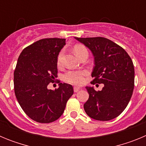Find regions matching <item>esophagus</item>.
<instances>
[{"label":"esophagus","instance_id":"34e87169","mask_svg":"<svg viewBox=\"0 0 146 146\" xmlns=\"http://www.w3.org/2000/svg\"><path fill=\"white\" fill-rule=\"evenodd\" d=\"M80 90V87H76V86H74V92H77V91H79Z\"/></svg>","mask_w":146,"mask_h":146}]
</instances>
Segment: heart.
<instances>
[{
  "label": "heart",
  "mask_w": 146,
  "mask_h": 146,
  "mask_svg": "<svg viewBox=\"0 0 146 146\" xmlns=\"http://www.w3.org/2000/svg\"><path fill=\"white\" fill-rule=\"evenodd\" d=\"M74 52L76 56L79 58L83 54H88V50L85 46L82 44H77L74 47ZM63 57V51H60L58 55V65H60ZM86 72L84 71H69L64 76V80L66 82L74 85H80L84 81V76Z\"/></svg>",
  "instance_id": "obj_1"
}]
</instances>
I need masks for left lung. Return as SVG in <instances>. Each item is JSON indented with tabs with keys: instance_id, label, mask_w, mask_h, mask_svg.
<instances>
[{
	"instance_id": "1",
	"label": "left lung",
	"mask_w": 146,
	"mask_h": 146,
	"mask_svg": "<svg viewBox=\"0 0 146 146\" xmlns=\"http://www.w3.org/2000/svg\"><path fill=\"white\" fill-rule=\"evenodd\" d=\"M91 50L94 66L91 76L93 84H104L102 91L86 86L89 94L84 104L86 114L97 121H110L116 118L130 101L135 85L133 62L128 53L117 44L104 37L77 38Z\"/></svg>"
}]
</instances>
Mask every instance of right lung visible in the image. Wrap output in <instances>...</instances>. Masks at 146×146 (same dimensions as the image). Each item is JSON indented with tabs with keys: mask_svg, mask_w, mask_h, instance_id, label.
<instances>
[{
	"mask_svg": "<svg viewBox=\"0 0 146 146\" xmlns=\"http://www.w3.org/2000/svg\"><path fill=\"white\" fill-rule=\"evenodd\" d=\"M65 38L38 40L22 51L14 72L15 93L23 111L33 121L48 123L58 119L72 96V85L47 88L58 77L57 59Z\"/></svg>",
	"mask_w": 146,
	"mask_h": 146,
	"instance_id": "obj_1",
	"label": "right lung"
}]
</instances>
